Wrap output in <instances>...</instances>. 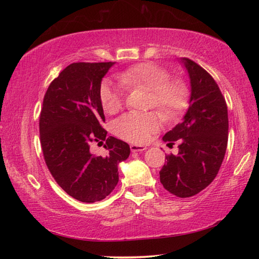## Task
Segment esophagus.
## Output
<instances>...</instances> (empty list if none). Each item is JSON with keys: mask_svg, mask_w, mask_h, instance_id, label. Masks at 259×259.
<instances>
[{"mask_svg": "<svg viewBox=\"0 0 259 259\" xmlns=\"http://www.w3.org/2000/svg\"><path fill=\"white\" fill-rule=\"evenodd\" d=\"M130 150H131V152H144L147 150V147L144 145H137V144H133V145H130Z\"/></svg>", "mask_w": 259, "mask_h": 259, "instance_id": "1", "label": "esophagus"}]
</instances>
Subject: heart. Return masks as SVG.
<instances>
[{
    "mask_svg": "<svg viewBox=\"0 0 259 259\" xmlns=\"http://www.w3.org/2000/svg\"><path fill=\"white\" fill-rule=\"evenodd\" d=\"M120 83L104 80L99 89V99L104 111L115 113L124 99V88H146L150 90V105L156 106L164 115L171 117L185 107L187 88L182 80L169 78V73L154 63H140L117 74ZM162 116L156 112H128L113 122L117 137L144 144L160 130Z\"/></svg>",
    "mask_w": 259,
    "mask_h": 259,
    "instance_id": "1",
    "label": "heart"
}]
</instances>
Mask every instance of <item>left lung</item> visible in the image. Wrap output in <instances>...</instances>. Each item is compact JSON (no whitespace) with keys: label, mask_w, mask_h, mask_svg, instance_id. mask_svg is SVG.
I'll use <instances>...</instances> for the list:
<instances>
[{"label":"left lung","mask_w":259,"mask_h":259,"mask_svg":"<svg viewBox=\"0 0 259 259\" xmlns=\"http://www.w3.org/2000/svg\"><path fill=\"white\" fill-rule=\"evenodd\" d=\"M181 61L190 76V106L181 123L162 138L168 146L178 140L179 151L177 155L165 156L160 182L171 194L190 198L217 176L227 147L229 116L212 76L191 59Z\"/></svg>","instance_id":"obj_1"}]
</instances>
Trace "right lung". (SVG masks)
Listing matches in <instances>:
<instances>
[{
  "mask_svg": "<svg viewBox=\"0 0 259 259\" xmlns=\"http://www.w3.org/2000/svg\"><path fill=\"white\" fill-rule=\"evenodd\" d=\"M115 63H73L50 83L40 115V140L48 169L63 190L81 202L93 203L111 194L119 182L117 166L126 160V143L106 137L99 99L103 77ZM103 143L105 157L90 152Z\"/></svg>",
  "mask_w": 259,
  "mask_h": 259,
  "instance_id": "add662e5",
  "label": "right lung"
}]
</instances>
